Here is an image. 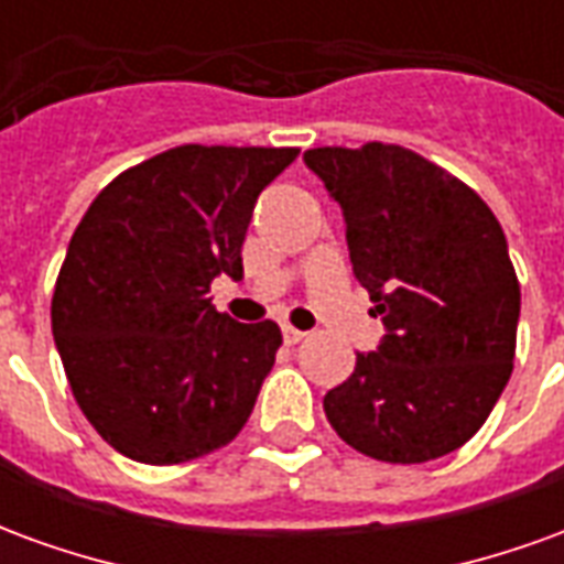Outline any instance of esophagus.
I'll list each match as a JSON object with an SVG mask.
<instances>
[{
	"label": "esophagus",
	"mask_w": 564,
	"mask_h": 564,
	"mask_svg": "<svg viewBox=\"0 0 564 564\" xmlns=\"http://www.w3.org/2000/svg\"><path fill=\"white\" fill-rule=\"evenodd\" d=\"M281 332H283V341H286V344H299L302 338H305V332L295 329V326H283Z\"/></svg>",
	"instance_id": "obj_1"
}]
</instances>
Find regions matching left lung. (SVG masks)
Segmentation results:
<instances>
[{
	"label": "left lung",
	"instance_id": "left-lung-1",
	"mask_svg": "<svg viewBox=\"0 0 564 564\" xmlns=\"http://www.w3.org/2000/svg\"><path fill=\"white\" fill-rule=\"evenodd\" d=\"M341 205L356 281L383 338L326 392L332 429L371 459L459 449L508 387L520 283L496 214L471 186L399 144L307 150Z\"/></svg>",
	"mask_w": 564,
	"mask_h": 564
}]
</instances>
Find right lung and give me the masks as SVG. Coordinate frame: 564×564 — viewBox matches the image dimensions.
<instances>
[{"label": "right lung", "mask_w": 564, "mask_h": 564, "mask_svg": "<svg viewBox=\"0 0 564 564\" xmlns=\"http://www.w3.org/2000/svg\"><path fill=\"white\" fill-rule=\"evenodd\" d=\"M295 156L184 144L93 198L56 278L51 326L75 402L117 453L177 465L245 429L281 329L220 314L208 286L245 278L253 205Z\"/></svg>", "instance_id": "obj_1"}]
</instances>
